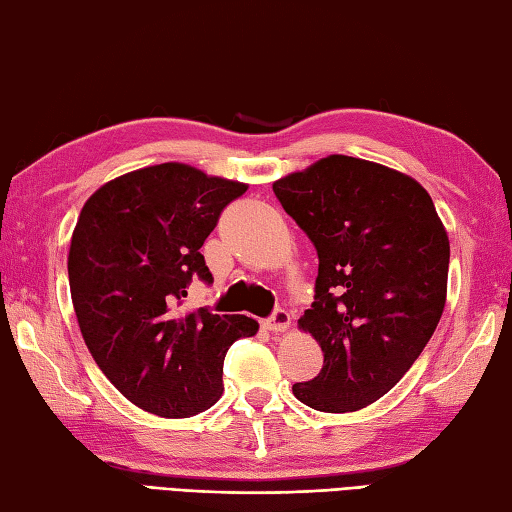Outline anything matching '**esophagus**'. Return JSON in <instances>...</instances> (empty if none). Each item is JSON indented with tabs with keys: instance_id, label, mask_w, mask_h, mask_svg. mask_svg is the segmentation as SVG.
I'll list each match as a JSON object with an SVG mask.
<instances>
[{
	"instance_id": "34e87169",
	"label": "esophagus",
	"mask_w": 512,
	"mask_h": 512,
	"mask_svg": "<svg viewBox=\"0 0 512 512\" xmlns=\"http://www.w3.org/2000/svg\"><path fill=\"white\" fill-rule=\"evenodd\" d=\"M288 324H290V315H288V310H284V308H277L273 315L262 322V326L266 330H270V333H282V330L288 328Z\"/></svg>"
}]
</instances>
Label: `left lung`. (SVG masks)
<instances>
[{"mask_svg": "<svg viewBox=\"0 0 512 512\" xmlns=\"http://www.w3.org/2000/svg\"><path fill=\"white\" fill-rule=\"evenodd\" d=\"M273 190L319 257L299 328L324 366L293 393L322 413L366 408L408 373L444 313L446 228L422 184L357 157H324Z\"/></svg>", "mask_w": 512, "mask_h": 512, "instance_id": "left-lung-1", "label": "left lung"}]
</instances>
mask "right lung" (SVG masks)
<instances>
[{
	"instance_id": "obj_1",
	"label": "right lung",
	"mask_w": 512,
	"mask_h": 512,
	"mask_svg": "<svg viewBox=\"0 0 512 512\" xmlns=\"http://www.w3.org/2000/svg\"><path fill=\"white\" fill-rule=\"evenodd\" d=\"M246 184L168 162L133 170L88 197L68 250V282L90 355L119 393L159 417H190L222 397L226 350L253 337L246 315L182 313L199 248Z\"/></svg>"
}]
</instances>
